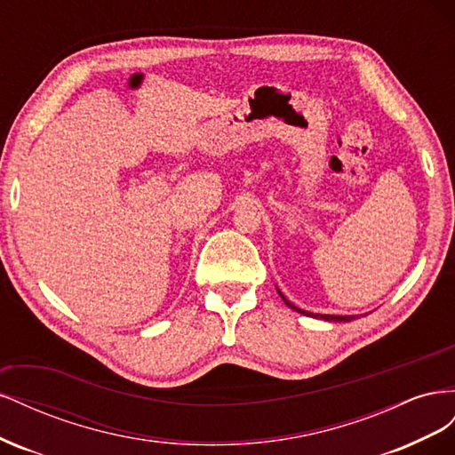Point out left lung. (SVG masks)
Listing matches in <instances>:
<instances>
[{
    "label": "left lung",
    "mask_w": 455,
    "mask_h": 455,
    "mask_svg": "<svg viewBox=\"0 0 455 455\" xmlns=\"http://www.w3.org/2000/svg\"><path fill=\"white\" fill-rule=\"evenodd\" d=\"M277 292H279L281 299L284 301V304H286L288 307L294 309V311H298V313H301V315H306V316H313V319H323V321H328V323H349V321L356 319V315H321V313H309V311H304V309L296 307V306L292 304V301H288V299L284 298V294L279 291V288H277Z\"/></svg>",
    "instance_id": "1"
}]
</instances>
